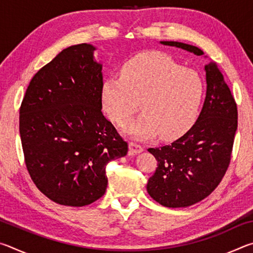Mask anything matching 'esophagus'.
<instances>
[{"mask_svg":"<svg viewBox=\"0 0 253 253\" xmlns=\"http://www.w3.org/2000/svg\"><path fill=\"white\" fill-rule=\"evenodd\" d=\"M129 149H130V153L138 154V153H142L144 151V147L140 144H138V143L130 142L129 143Z\"/></svg>","mask_w":253,"mask_h":253,"instance_id":"34e87169","label":"esophagus"}]
</instances>
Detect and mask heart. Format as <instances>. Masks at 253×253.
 Returning <instances> with one entry per match:
<instances>
[{
  "mask_svg": "<svg viewBox=\"0 0 253 253\" xmlns=\"http://www.w3.org/2000/svg\"><path fill=\"white\" fill-rule=\"evenodd\" d=\"M203 95V83L194 71L165 54L143 52L124 63L122 77L105 79L101 104L110 121L123 127L140 102L143 114L128 125V134L175 139L196 121Z\"/></svg>",
  "mask_w": 253,
  "mask_h": 253,
  "instance_id": "heart-1",
  "label": "heart"
}]
</instances>
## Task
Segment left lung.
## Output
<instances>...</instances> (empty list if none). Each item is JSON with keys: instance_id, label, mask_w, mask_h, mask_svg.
<instances>
[{"instance_id": "obj_1", "label": "left lung", "mask_w": 253, "mask_h": 253, "mask_svg": "<svg viewBox=\"0 0 253 253\" xmlns=\"http://www.w3.org/2000/svg\"><path fill=\"white\" fill-rule=\"evenodd\" d=\"M161 43L204 54L198 46L182 42ZM205 72L207 97L198 121L172 144L148 148L157 168L147 192L166 208H186L202 201L215 190L230 165L238 128L237 102L215 63L205 66Z\"/></svg>"}]
</instances>
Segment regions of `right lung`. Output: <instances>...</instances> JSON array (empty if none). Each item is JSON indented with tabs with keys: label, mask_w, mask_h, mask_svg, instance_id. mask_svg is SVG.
<instances>
[{
	"label": "right lung",
	"mask_w": 253,
	"mask_h": 253,
	"mask_svg": "<svg viewBox=\"0 0 253 253\" xmlns=\"http://www.w3.org/2000/svg\"><path fill=\"white\" fill-rule=\"evenodd\" d=\"M95 48L62 50L37 72L20 107L24 162L36 186L53 202L84 207L105 194L106 165L128 144L102 115V66Z\"/></svg>",
	"instance_id": "add662e5"
}]
</instances>
